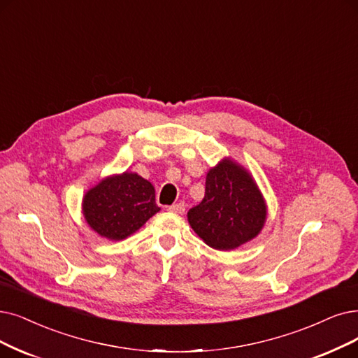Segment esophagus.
<instances>
[{
  "instance_id": "esophagus-1",
  "label": "esophagus",
  "mask_w": 358,
  "mask_h": 358,
  "mask_svg": "<svg viewBox=\"0 0 358 358\" xmlns=\"http://www.w3.org/2000/svg\"><path fill=\"white\" fill-rule=\"evenodd\" d=\"M167 210L171 211V213H175V214H183L185 213V204L183 203H178V204L170 206Z\"/></svg>"
}]
</instances>
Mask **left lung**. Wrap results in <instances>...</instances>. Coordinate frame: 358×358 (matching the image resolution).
Returning <instances> with one entry per match:
<instances>
[{
  "mask_svg": "<svg viewBox=\"0 0 358 358\" xmlns=\"http://www.w3.org/2000/svg\"><path fill=\"white\" fill-rule=\"evenodd\" d=\"M267 219L266 199L252 175L224 157L208 170L203 201L188 211L194 232L214 250L229 251L262 232Z\"/></svg>",
  "mask_w": 358,
  "mask_h": 358,
  "instance_id": "1",
  "label": "left lung"
}]
</instances>
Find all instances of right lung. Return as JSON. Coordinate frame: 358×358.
<instances>
[{"label": "right lung", "instance_id": "obj_1", "mask_svg": "<svg viewBox=\"0 0 358 358\" xmlns=\"http://www.w3.org/2000/svg\"><path fill=\"white\" fill-rule=\"evenodd\" d=\"M159 211L152 183L127 170L99 180L82 199L85 222L110 241L131 236Z\"/></svg>", "mask_w": 358, "mask_h": 358}]
</instances>
